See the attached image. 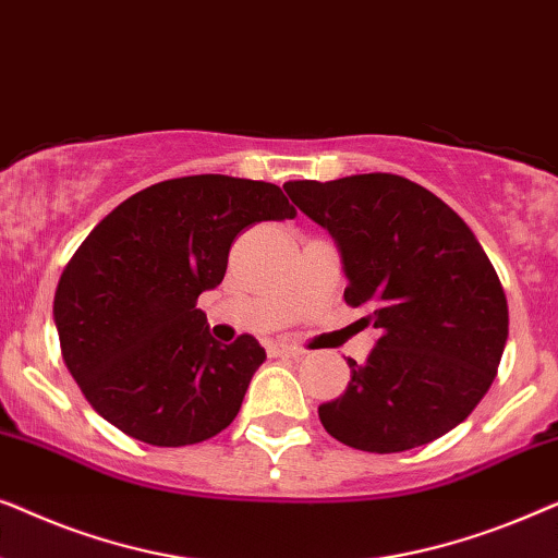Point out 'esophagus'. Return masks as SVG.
Returning a JSON list of instances; mask_svg holds the SVG:
<instances>
[{
	"instance_id": "1",
	"label": "esophagus",
	"mask_w": 558,
	"mask_h": 558,
	"mask_svg": "<svg viewBox=\"0 0 558 558\" xmlns=\"http://www.w3.org/2000/svg\"><path fill=\"white\" fill-rule=\"evenodd\" d=\"M269 355L271 357H300L302 350L294 348V345H289V342L277 340V342H271V345H269Z\"/></svg>"
}]
</instances>
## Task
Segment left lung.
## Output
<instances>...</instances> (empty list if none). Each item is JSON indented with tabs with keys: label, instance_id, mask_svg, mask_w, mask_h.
Segmentation results:
<instances>
[{
	"label": "left lung",
	"instance_id": "left-lung-1",
	"mask_svg": "<svg viewBox=\"0 0 558 558\" xmlns=\"http://www.w3.org/2000/svg\"><path fill=\"white\" fill-rule=\"evenodd\" d=\"M287 195L323 226L345 271V302L380 332L350 384L319 407L330 437L363 452L429 445L472 414L498 373L508 302L468 223L429 190L371 172L294 180Z\"/></svg>",
	"mask_w": 558,
	"mask_h": 558
}]
</instances>
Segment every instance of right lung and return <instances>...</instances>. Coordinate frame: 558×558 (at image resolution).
I'll list each match as a JSON object with an SVG mask.
<instances>
[{"label": "right lung", "mask_w": 558, "mask_h": 558, "mask_svg": "<svg viewBox=\"0 0 558 558\" xmlns=\"http://www.w3.org/2000/svg\"><path fill=\"white\" fill-rule=\"evenodd\" d=\"M281 187L228 174L157 182L117 205L58 281L63 361L90 407L129 437L185 447L239 414L266 350L213 340L197 296L226 277L243 228L294 218Z\"/></svg>", "instance_id": "obj_1"}]
</instances>
